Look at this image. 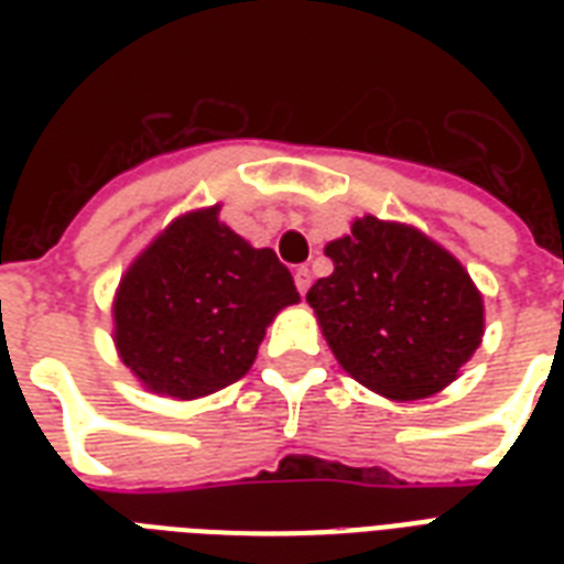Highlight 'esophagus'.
Returning <instances> with one entry per match:
<instances>
[{"label": "esophagus", "mask_w": 564, "mask_h": 564, "mask_svg": "<svg viewBox=\"0 0 564 564\" xmlns=\"http://www.w3.org/2000/svg\"><path fill=\"white\" fill-rule=\"evenodd\" d=\"M310 281H313V274H310L307 265H299V269H295V286H299L301 295L310 290Z\"/></svg>", "instance_id": "esophagus-1"}]
</instances>
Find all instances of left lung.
Wrapping results in <instances>:
<instances>
[{
    "label": "left lung",
    "mask_w": 564,
    "mask_h": 564,
    "mask_svg": "<svg viewBox=\"0 0 564 564\" xmlns=\"http://www.w3.org/2000/svg\"><path fill=\"white\" fill-rule=\"evenodd\" d=\"M334 274L307 292L336 360L392 401L436 394L482 339V299L459 260L406 225L357 219L325 248Z\"/></svg>",
    "instance_id": "left-lung-1"
}]
</instances>
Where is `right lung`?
Returning <instances> with one entry per match:
<instances>
[{
  "instance_id": "1",
  "label": "right lung",
  "mask_w": 564,
  "mask_h": 564,
  "mask_svg": "<svg viewBox=\"0 0 564 564\" xmlns=\"http://www.w3.org/2000/svg\"><path fill=\"white\" fill-rule=\"evenodd\" d=\"M299 301L272 248H251L219 207L181 216L137 257L113 301L117 348L152 392L202 398L251 369L265 325Z\"/></svg>"
}]
</instances>
